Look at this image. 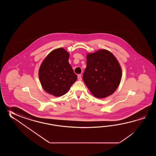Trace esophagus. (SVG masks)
<instances>
[{
    "instance_id": "1",
    "label": "esophagus",
    "mask_w": 156,
    "mask_h": 156,
    "mask_svg": "<svg viewBox=\"0 0 156 156\" xmlns=\"http://www.w3.org/2000/svg\"><path fill=\"white\" fill-rule=\"evenodd\" d=\"M77 79H78V80H79V81H81V80H82V78H81V75H78V76H77Z\"/></svg>"
}]
</instances>
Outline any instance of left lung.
Returning <instances> with one entry per match:
<instances>
[{"label":"left lung","instance_id":"8db88e82","mask_svg":"<svg viewBox=\"0 0 156 156\" xmlns=\"http://www.w3.org/2000/svg\"><path fill=\"white\" fill-rule=\"evenodd\" d=\"M86 67L83 80L93 95L105 98L115 91L122 72L118 61L112 53L100 50L86 56Z\"/></svg>","mask_w":156,"mask_h":156}]
</instances>
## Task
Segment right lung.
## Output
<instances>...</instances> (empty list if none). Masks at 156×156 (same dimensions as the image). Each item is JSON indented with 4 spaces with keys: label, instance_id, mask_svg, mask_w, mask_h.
<instances>
[{
    "label": "right lung",
    "instance_id": "right-lung-1",
    "mask_svg": "<svg viewBox=\"0 0 156 156\" xmlns=\"http://www.w3.org/2000/svg\"><path fill=\"white\" fill-rule=\"evenodd\" d=\"M70 54L63 48L51 51L40 66L38 76L44 90L53 96L63 95L77 80L69 62Z\"/></svg>",
    "mask_w": 156,
    "mask_h": 156
}]
</instances>
